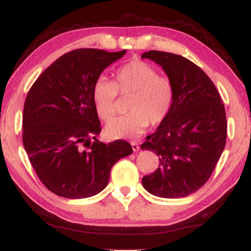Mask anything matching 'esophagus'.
<instances>
[{
	"instance_id": "1",
	"label": "esophagus",
	"mask_w": 251,
	"mask_h": 251,
	"mask_svg": "<svg viewBox=\"0 0 251 251\" xmlns=\"http://www.w3.org/2000/svg\"><path fill=\"white\" fill-rule=\"evenodd\" d=\"M131 146H132V150H133L134 152H138V151L140 150V146L138 143H136V142H131Z\"/></svg>"
}]
</instances>
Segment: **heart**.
<instances>
[{"mask_svg": "<svg viewBox=\"0 0 251 251\" xmlns=\"http://www.w3.org/2000/svg\"><path fill=\"white\" fill-rule=\"evenodd\" d=\"M118 93L132 95L125 117L117 118L106 126L108 138L135 139L149 126L160 124L172 108L174 86L168 77L158 75L152 65L133 60L117 71L115 79L98 77L93 85V101L98 116L109 121L116 115Z\"/></svg>", "mask_w": 251, "mask_h": 251, "instance_id": "1", "label": "heart"}]
</instances>
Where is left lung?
<instances>
[{
    "label": "left lung",
    "instance_id": "1",
    "mask_svg": "<svg viewBox=\"0 0 251 251\" xmlns=\"http://www.w3.org/2000/svg\"><path fill=\"white\" fill-rule=\"evenodd\" d=\"M142 58L159 64L174 86L167 117L141 145L159 158L158 168L142 184L156 197H187L209 180L225 148L224 103L211 78L182 55L152 50Z\"/></svg>",
    "mask_w": 251,
    "mask_h": 251
}]
</instances>
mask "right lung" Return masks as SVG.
Returning <instances> with one entry per match:
<instances>
[{"label":"right lung","instance_id":"right-lung-1","mask_svg":"<svg viewBox=\"0 0 251 251\" xmlns=\"http://www.w3.org/2000/svg\"><path fill=\"white\" fill-rule=\"evenodd\" d=\"M126 52L70 51L47 68L27 94L24 148L38 178L56 196L97 195L109 181L113 165L133 152L126 141L105 144L96 139L101 127L92 96L102 71Z\"/></svg>","mask_w":251,"mask_h":251}]
</instances>
